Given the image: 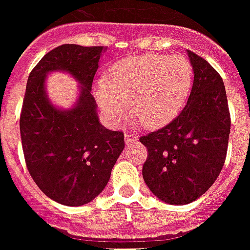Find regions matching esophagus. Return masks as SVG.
Returning a JSON list of instances; mask_svg holds the SVG:
<instances>
[{"label":"esophagus","instance_id":"obj_1","mask_svg":"<svg viewBox=\"0 0 250 250\" xmlns=\"http://www.w3.org/2000/svg\"><path fill=\"white\" fill-rule=\"evenodd\" d=\"M125 140L127 144H131V143H135V142L138 140V138H136V135L132 134V132H125Z\"/></svg>","mask_w":250,"mask_h":250}]
</instances>
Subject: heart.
I'll return each mask as SVG.
<instances>
[{"label": "heart", "instance_id": "b5f03b06", "mask_svg": "<svg viewBox=\"0 0 250 250\" xmlns=\"http://www.w3.org/2000/svg\"><path fill=\"white\" fill-rule=\"evenodd\" d=\"M108 78L110 83H98L97 99L111 125H120L131 104L140 125L155 127L183 108L191 91L192 67L180 55H138L114 64Z\"/></svg>", "mask_w": 250, "mask_h": 250}]
</instances>
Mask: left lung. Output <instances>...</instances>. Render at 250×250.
I'll return each instance as SVG.
<instances>
[{
	"mask_svg": "<svg viewBox=\"0 0 250 250\" xmlns=\"http://www.w3.org/2000/svg\"><path fill=\"white\" fill-rule=\"evenodd\" d=\"M187 53L195 77L186 107L171 123L139 139L148 151L144 182L172 205L189 204L212 187L223 169L230 132L220 74L205 59Z\"/></svg>",
	"mask_w": 250,
	"mask_h": 250,
	"instance_id": "left-lung-1",
	"label": "left lung"
}]
</instances>
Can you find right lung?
<instances>
[{"instance_id":"1","label":"right lung","mask_w":250,"mask_h":250,"mask_svg":"<svg viewBox=\"0 0 250 250\" xmlns=\"http://www.w3.org/2000/svg\"><path fill=\"white\" fill-rule=\"evenodd\" d=\"M103 46L62 45L49 51L29 75L20 130L27 169L51 200L68 207L92 201L110 180L123 148L125 135L99 123L91 94ZM54 71L70 73L80 83L71 109L49 102L45 77Z\"/></svg>"}]
</instances>
